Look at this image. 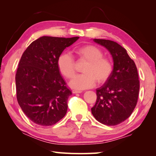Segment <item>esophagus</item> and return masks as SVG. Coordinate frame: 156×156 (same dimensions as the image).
<instances>
[{
    "label": "esophagus",
    "instance_id": "obj_1",
    "mask_svg": "<svg viewBox=\"0 0 156 156\" xmlns=\"http://www.w3.org/2000/svg\"><path fill=\"white\" fill-rule=\"evenodd\" d=\"M72 93L73 94H80V93H82V91H80V90H73Z\"/></svg>",
    "mask_w": 156,
    "mask_h": 156
}]
</instances>
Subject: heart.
<instances>
[{"mask_svg":"<svg viewBox=\"0 0 156 156\" xmlns=\"http://www.w3.org/2000/svg\"><path fill=\"white\" fill-rule=\"evenodd\" d=\"M74 53L79 60L87 62L83 67V74L73 78L69 85L77 89L91 88L96 83H105L109 78L113 71L112 62L102 57L103 54L98 47L91 44L78 47ZM58 67L66 78H72L76 73L74 60L68 53H62L58 58Z\"/></svg>","mask_w":156,"mask_h":156,"instance_id":"1","label":"heart"}]
</instances>
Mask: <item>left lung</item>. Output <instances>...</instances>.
Here are the masks:
<instances>
[{
  "label": "left lung",
  "instance_id": "obj_1",
  "mask_svg": "<svg viewBox=\"0 0 156 156\" xmlns=\"http://www.w3.org/2000/svg\"><path fill=\"white\" fill-rule=\"evenodd\" d=\"M93 41L109 51L113 68L105 83L96 89L97 100L91 113L100 123L115 126L127 119L136 106L140 89L138 70L126 49L119 44L105 39Z\"/></svg>",
  "mask_w": 156,
  "mask_h": 156
}]
</instances>
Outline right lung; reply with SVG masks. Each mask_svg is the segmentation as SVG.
<instances>
[{"instance_id": "1", "label": "right lung", "mask_w": 156, "mask_h": 156, "mask_svg": "<svg viewBox=\"0 0 156 156\" xmlns=\"http://www.w3.org/2000/svg\"><path fill=\"white\" fill-rule=\"evenodd\" d=\"M79 37L42 36L21 56L16 74V97L25 114L41 126L55 125L65 115L72 94L60 74L58 58Z\"/></svg>"}]
</instances>
